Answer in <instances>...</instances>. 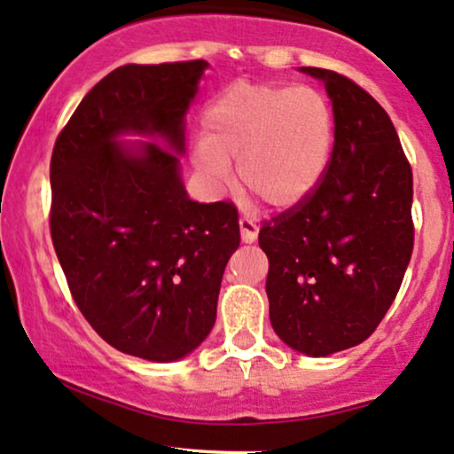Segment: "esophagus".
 Here are the masks:
<instances>
[{"mask_svg": "<svg viewBox=\"0 0 454 454\" xmlns=\"http://www.w3.org/2000/svg\"><path fill=\"white\" fill-rule=\"evenodd\" d=\"M239 231H242V242L253 244L256 236H259V225H256L253 218L242 216L239 218Z\"/></svg>", "mask_w": 454, "mask_h": 454, "instance_id": "1", "label": "esophagus"}]
</instances>
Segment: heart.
<instances>
[{
	"instance_id": "obj_1",
	"label": "heart",
	"mask_w": 454,
	"mask_h": 454,
	"mask_svg": "<svg viewBox=\"0 0 454 454\" xmlns=\"http://www.w3.org/2000/svg\"><path fill=\"white\" fill-rule=\"evenodd\" d=\"M334 111L311 86L238 82L201 115L192 161L215 189L238 161L239 181L273 208H294L316 192L334 151Z\"/></svg>"
}]
</instances>
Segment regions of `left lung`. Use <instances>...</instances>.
<instances>
[{
    "label": "left lung",
    "mask_w": 454,
    "mask_h": 454,
    "mask_svg": "<svg viewBox=\"0 0 454 454\" xmlns=\"http://www.w3.org/2000/svg\"><path fill=\"white\" fill-rule=\"evenodd\" d=\"M333 100L334 151L303 204L262 223L278 337L305 356L360 345L398 294L415 244L412 168L387 111L337 71L303 67Z\"/></svg>",
    "instance_id": "obj_1"
}]
</instances>
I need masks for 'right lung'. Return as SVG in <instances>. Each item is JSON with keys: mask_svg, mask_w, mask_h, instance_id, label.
I'll use <instances>...</instances> for the list:
<instances>
[{"mask_svg": "<svg viewBox=\"0 0 454 454\" xmlns=\"http://www.w3.org/2000/svg\"><path fill=\"white\" fill-rule=\"evenodd\" d=\"M206 67H117L77 105L50 160V236L73 301L111 347L151 362L208 337L239 246L236 206L189 200L178 172ZM126 131L154 141L117 144Z\"/></svg>", "mask_w": 454, "mask_h": 454, "instance_id": "1", "label": "right lung"}]
</instances>
